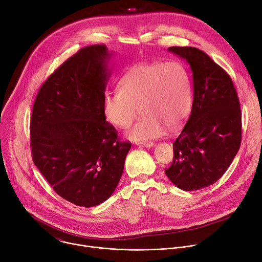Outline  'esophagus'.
Segmentation results:
<instances>
[{"instance_id":"esophagus-1","label":"esophagus","mask_w":262,"mask_h":262,"mask_svg":"<svg viewBox=\"0 0 262 262\" xmlns=\"http://www.w3.org/2000/svg\"><path fill=\"white\" fill-rule=\"evenodd\" d=\"M138 145H140V146H142V147L150 148V147H154V146H155V143H154V142H139Z\"/></svg>"}]
</instances>
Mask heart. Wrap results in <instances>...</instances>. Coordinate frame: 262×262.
I'll use <instances>...</instances> for the list:
<instances>
[{
    "label": "heart",
    "mask_w": 262,
    "mask_h": 262,
    "mask_svg": "<svg viewBox=\"0 0 262 262\" xmlns=\"http://www.w3.org/2000/svg\"><path fill=\"white\" fill-rule=\"evenodd\" d=\"M193 104L190 74L179 62L142 63L132 67L120 81V90L105 94L106 120L127 128L143 112L127 137L136 142L163 136L169 126L179 127L189 117Z\"/></svg>",
    "instance_id": "b5f03b06"
}]
</instances>
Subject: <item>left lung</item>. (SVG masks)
<instances>
[{"instance_id": "obj_1", "label": "left lung", "mask_w": 262, "mask_h": 262, "mask_svg": "<svg viewBox=\"0 0 262 262\" xmlns=\"http://www.w3.org/2000/svg\"><path fill=\"white\" fill-rule=\"evenodd\" d=\"M168 50L190 64L194 99L165 173L180 190L197 191L217 181L235 158L242 142L241 104L229 74L203 51Z\"/></svg>"}]
</instances>
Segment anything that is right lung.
Listing matches in <instances>:
<instances>
[{
  "label": "right lung",
  "instance_id": "obj_1",
  "mask_svg": "<svg viewBox=\"0 0 262 262\" xmlns=\"http://www.w3.org/2000/svg\"><path fill=\"white\" fill-rule=\"evenodd\" d=\"M111 55L104 45L81 49L48 78L33 105V162L59 196L78 206H96L113 194L132 147L103 114Z\"/></svg>",
  "mask_w": 262,
  "mask_h": 262
}]
</instances>
